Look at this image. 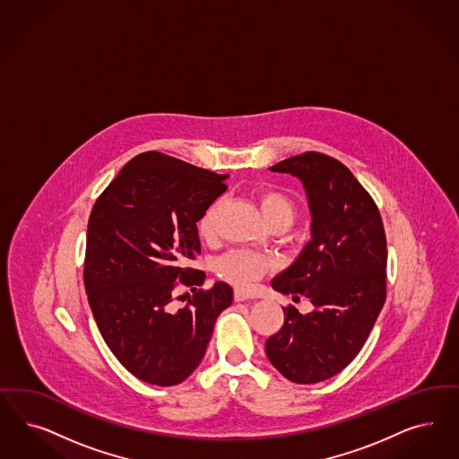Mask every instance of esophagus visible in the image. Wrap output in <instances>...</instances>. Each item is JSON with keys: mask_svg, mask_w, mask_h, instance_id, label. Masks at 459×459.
<instances>
[{"mask_svg": "<svg viewBox=\"0 0 459 459\" xmlns=\"http://www.w3.org/2000/svg\"><path fill=\"white\" fill-rule=\"evenodd\" d=\"M250 299H255V296H253L252 292H245V290H239V289L235 290V300H237V302L250 300Z\"/></svg>", "mask_w": 459, "mask_h": 459, "instance_id": "obj_1", "label": "esophagus"}]
</instances>
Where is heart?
Wrapping results in <instances>:
<instances>
[{"label": "heart", "instance_id": "b5f03b06", "mask_svg": "<svg viewBox=\"0 0 459 459\" xmlns=\"http://www.w3.org/2000/svg\"><path fill=\"white\" fill-rule=\"evenodd\" d=\"M258 199H260L262 212L270 224L281 221L290 226V222L294 221L296 204L287 194L270 187V189H264ZM218 207H220V201L211 203L203 212V216L199 218L197 221L199 237L204 239L214 237V221H216ZM273 265H275L273 260L262 253L252 252V250H233L218 260L216 270L222 279L239 287H247L253 281H258L262 275H265L270 268H273Z\"/></svg>", "mask_w": 459, "mask_h": 459}]
</instances>
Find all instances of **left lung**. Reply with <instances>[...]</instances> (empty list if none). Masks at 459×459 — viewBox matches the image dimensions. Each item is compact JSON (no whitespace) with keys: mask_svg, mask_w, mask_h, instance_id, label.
Returning <instances> with one entry per match:
<instances>
[{"mask_svg":"<svg viewBox=\"0 0 459 459\" xmlns=\"http://www.w3.org/2000/svg\"><path fill=\"white\" fill-rule=\"evenodd\" d=\"M270 170L302 180L312 214L311 241L272 287L307 297L314 311L285 307L283 325L266 340V356L287 380L317 384L355 359L384 307V221L368 191L329 155L304 152Z\"/></svg>","mask_w":459,"mask_h":459,"instance_id":"obj_1","label":"left lung"}]
</instances>
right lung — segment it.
I'll list each match as a JSON object with an SVG mask.
<instances>
[{"label":"right lung","mask_w":459,"mask_h":459,"mask_svg":"<svg viewBox=\"0 0 459 459\" xmlns=\"http://www.w3.org/2000/svg\"><path fill=\"white\" fill-rule=\"evenodd\" d=\"M224 174L145 152L126 163L91 211L84 285L98 329L119 363L147 384L184 382L206 353L233 289L189 266L197 224L226 191ZM178 284L195 294L176 312Z\"/></svg>","instance_id":"add662e5"}]
</instances>
